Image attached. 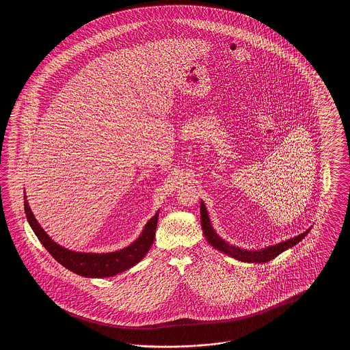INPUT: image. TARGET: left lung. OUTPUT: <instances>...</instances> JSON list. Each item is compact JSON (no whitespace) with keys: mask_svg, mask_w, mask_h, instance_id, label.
Here are the masks:
<instances>
[{"mask_svg":"<svg viewBox=\"0 0 350 350\" xmlns=\"http://www.w3.org/2000/svg\"><path fill=\"white\" fill-rule=\"evenodd\" d=\"M200 224H202V230L203 233L207 239V241L217 250L224 252L226 254L231 256L233 258L239 260V261H244V262H267L273 258H275L278 254H281L283 250H288L291 247H294L295 244H298L300 240L308 233V231L301 233L297 237H293L290 240H286L283 243L280 244H275V245H271L269 248H265L262 250H240L237 247H233L231 244H227L224 240H221L219 237L214 228L211 227V223H210V219H208V214H207V210L203 204V202H200Z\"/></svg>","mask_w":350,"mask_h":350,"instance_id":"left-lung-1","label":"left lung"}]
</instances>
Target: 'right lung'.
Wrapping results in <instances>:
<instances>
[{"label": "right lung", "mask_w": 350, "mask_h": 350, "mask_svg": "<svg viewBox=\"0 0 350 350\" xmlns=\"http://www.w3.org/2000/svg\"><path fill=\"white\" fill-rule=\"evenodd\" d=\"M25 198V213L26 217L33 228V232L40 240V243L44 245V248L50 252L51 256L63 267H67L70 271L89 277V278H105V277H113L118 273H122L133 265H136L150 250L156 233L157 227V219L159 213L150 219V221L146 224L144 231L140 234V237L129 245L124 250L111 252V253H81V252H72L66 250L52 241L49 234L42 230V227L38 224L36 219L33 217V213L30 210V206Z\"/></svg>", "instance_id": "1"}]
</instances>
